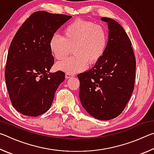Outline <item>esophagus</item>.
<instances>
[{"label": "esophagus", "instance_id": "34e87169", "mask_svg": "<svg viewBox=\"0 0 154 154\" xmlns=\"http://www.w3.org/2000/svg\"><path fill=\"white\" fill-rule=\"evenodd\" d=\"M65 77H66V79H69V78L75 77V75L72 74H70V73H66V75H65Z\"/></svg>", "mask_w": 154, "mask_h": 154}]
</instances>
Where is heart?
<instances>
[{
	"label": "heart",
	"mask_w": 154,
	"mask_h": 154,
	"mask_svg": "<svg viewBox=\"0 0 154 154\" xmlns=\"http://www.w3.org/2000/svg\"><path fill=\"white\" fill-rule=\"evenodd\" d=\"M107 42V33L103 26L79 20L64 28L63 36L52 35L49 47L52 55L59 61L66 58L72 49L74 56L58 63L57 68L66 73L74 74L86 69L88 63H97L105 54Z\"/></svg>",
	"instance_id": "obj_1"
}]
</instances>
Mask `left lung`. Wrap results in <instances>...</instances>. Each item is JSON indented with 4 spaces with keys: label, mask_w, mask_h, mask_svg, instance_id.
<instances>
[{
    "label": "left lung",
    "mask_w": 154,
    "mask_h": 154,
    "mask_svg": "<svg viewBox=\"0 0 154 154\" xmlns=\"http://www.w3.org/2000/svg\"><path fill=\"white\" fill-rule=\"evenodd\" d=\"M108 24L109 39L105 54L92 69L77 75L79 98L94 118L109 120L122 113L134 87L136 59L132 43L116 20L102 17Z\"/></svg>",
    "instance_id": "obj_1"
}]
</instances>
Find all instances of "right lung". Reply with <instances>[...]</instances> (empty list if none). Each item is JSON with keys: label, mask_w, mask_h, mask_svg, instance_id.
Instances as JSON below:
<instances>
[{"label": "right lung", "mask_w": 154, "mask_h": 154, "mask_svg": "<svg viewBox=\"0 0 154 154\" xmlns=\"http://www.w3.org/2000/svg\"><path fill=\"white\" fill-rule=\"evenodd\" d=\"M71 17L36 11L13 38L5 67V82L13 106L24 116L36 117L45 113L65 79L61 71L49 72L54 58L49 43L51 36Z\"/></svg>", "instance_id": "right-lung-1"}]
</instances>
